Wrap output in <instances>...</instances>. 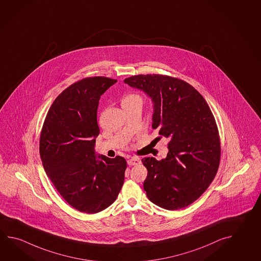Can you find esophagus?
I'll list each match as a JSON object with an SVG mask.
<instances>
[{"mask_svg":"<svg viewBox=\"0 0 261 261\" xmlns=\"http://www.w3.org/2000/svg\"><path fill=\"white\" fill-rule=\"evenodd\" d=\"M127 164L128 165H138L140 164V160H139V158L133 157V158L128 160Z\"/></svg>","mask_w":261,"mask_h":261,"instance_id":"1","label":"esophagus"}]
</instances>
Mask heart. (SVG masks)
<instances>
[{
  "mask_svg": "<svg viewBox=\"0 0 261 261\" xmlns=\"http://www.w3.org/2000/svg\"><path fill=\"white\" fill-rule=\"evenodd\" d=\"M133 101H140L141 102V97L140 96H138V95H128V96H125L123 99H122V104H124V103H129V102H133Z\"/></svg>",
  "mask_w": 261,
  "mask_h": 261,
  "instance_id": "obj_1",
  "label": "heart"
}]
</instances>
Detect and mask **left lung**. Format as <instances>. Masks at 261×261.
I'll use <instances>...</instances> for the list:
<instances>
[{
	"instance_id": "8db88e82",
	"label": "left lung",
	"mask_w": 261,
	"mask_h": 261,
	"mask_svg": "<svg viewBox=\"0 0 261 261\" xmlns=\"http://www.w3.org/2000/svg\"><path fill=\"white\" fill-rule=\"evenodd\" d=\"M123 82L151 98L152 128L169 141L165 159H142L148 170L146 194L167 210L186 207L206 191L218 172L220 141L213 113L193 86L177 78L140 74Z\"/></svg>"
}]
</instances>
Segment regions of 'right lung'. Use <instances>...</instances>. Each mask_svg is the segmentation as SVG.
I'll return each mask as SVG.
<instances>
[{
	"instance_id": "add662e5",
	"label": "right lung",
	"mask_w": 261,
	"mask_h": 261,
	"mask_svg": "<svg viewBox=\"0 0 261 261\" xmlns=\"http://www.w3.org/2000/svg\"><path fill=\"white\" fill-rule=\"evenodd\" d=\"M117 80L89 77L74 83L49 109L40 137L43 168L59 194L80 212L95 214L116 200L126 161L96 154L100 96Z\"/></svg>"
}]
</instances>
